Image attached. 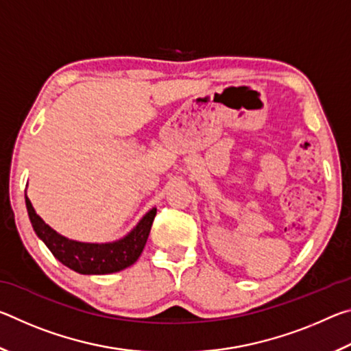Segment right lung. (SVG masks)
I'll return each instance as SVG.
<instances>
[{
    "mask_svg": "<svg viewBox=\"0 0 351 351\" xmlns=\"http://www.w3.org/2000/svg\"><path fill=\"white\" fill-rule=\"evenodd\" d=\"M25 198L29 219L38 239L64 266L79 274L88 276L111 274L132 266L144 251L153 219L156 217V207H153L142 217L132 232L121 240L111 243H82L69 240L49 228L34 210L27 195H25Z\"/></svg>",
    "mask_w": 351,
    "mask_h": 351,
    "instance_id": "right-lung-1",
    "label": "right lung"
}]
</instances>
